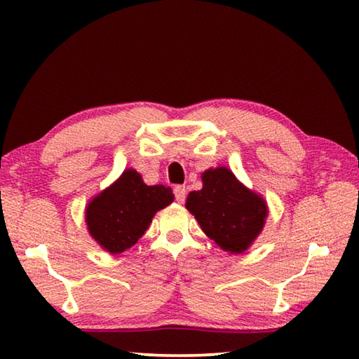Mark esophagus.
I'll return each instance as SVG.
<instances>
[{
	"instance_id": "esophagus-1",
	"label": "esophagus",
	"mask_w": 359,
	"mask_h": 359,
	"mask_svg": "<svg viewBox=\"0 0 359 359\" xmlns=\"http://www.w3.org/2000/svg\"><path fill=\"white\" fill-rule=\"evenodd\" d=\"M174 196H175V201H177V203H184L185 198H187L185 185H175L174 187Z\"/></svg>"
}]
</instances>
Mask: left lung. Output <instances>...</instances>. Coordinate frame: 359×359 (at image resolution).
Returning <instances> with one entry per match:
<instances>
[{
	"instance_id": "obj_1",
	"label": "left lung",
	"mask_w": 359,
	"mask_h": 359,
	"mask_svg": "<svg viewBox=\"0 0 359 359\" xmlns=\"http://www.w3.org/2000/svg\"><path fill=\"white\" fill-rule=\"evenodd\" d=\"M201 179L203 188L190 191L185 208L224 252H245L264 226L266 201L242 185L228 168L208 169Z\"/></svg>"
}]
</instances>
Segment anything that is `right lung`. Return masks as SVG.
Returning <instances> with one entry per match:
<instances>
[{
    "label": "right lung",
    "instance_id": "obj_1",
    "mask_svg": "<svg viewBox=\"0 0 359 359\" xmlns=\"http://www.w3.org/2000/svg\"><path fill=\"white\" fill-rule=\"evenodd\" d=\"M174 201L171 188L145 185L141 174L126 169L92 199L85 210L88 233L112 255L128 250L142 238L158 210Z\"/></svg>",
    "mask_w": 359,
    "mask_h": 359
}]
</instances>
